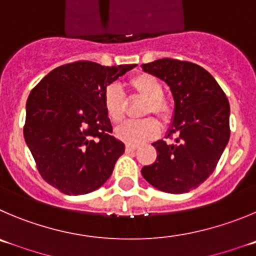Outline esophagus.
Returning <instances> with one entry per match:
<instances>
[{"mask_svg": "<svg viewBox=\"0 0 256 256\" xmlns=\"http://www.w3.org/2000/svg\"><path fill=\"white\" fill-rule=\"evenodd\" d=\"M138 149V146H135V145H126V148H125V150H126V152H135V150Z\"/></svg>", "mask_w": 256, "mask_h": 256, "instance_id": "34e87169", "label": "esophagus"}]
</instances>
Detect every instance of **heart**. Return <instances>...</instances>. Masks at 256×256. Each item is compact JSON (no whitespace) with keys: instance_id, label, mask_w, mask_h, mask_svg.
I'll return each mask as SVG.
<instances>
[{"instance_id":"heart-1","label":"heart","mask_w":256,"mask_h":256,"mask_svg":"<svg viewBox=\"0 0 256 256\" xmlns=\"http://www.w3.org/2000/svg\"><path fill=\"white\" fill-rule=\"evenodd\" d=\"M128 84L136 94L146 100L142 114H154L162 120H168L170 107L163 98L164 87L160 80L152 74L142 73L131 78ZM102 102L111 122L120 124L125 118L126 98L118 86H107L102 94ZM159 132L160 124L154 117H146L142 121H128L116 128L117 138L130 145H139L155 139Z\"/></svg>"}]
</instances>
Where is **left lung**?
I'll return each mask as SVG.
<instances>
[{"instance_id": "1", "label": "left lung", "mask_w": 256, "mask_h": 256, "mask_svg": "<svg viewBox=\"0 0 256 256\" xmlns=\"http://www.w3.org/2000/svg\"><path fill=\"white\" fill-rule=\"evenodd\" d=\"M142 70L164 80L174 98V116L166 138L154 142L156 160L142 174L156 190L187 193L216 168L230 139V104L211 74L190 62L158 59Z\"/></svg>"}]
</instances>
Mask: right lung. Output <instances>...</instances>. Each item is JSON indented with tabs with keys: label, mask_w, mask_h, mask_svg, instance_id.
Listing matches in <instances>:
<instances>
[{
	"label": "right lung",
	"mask_w": 256,
	"mask_h": 256,
	"mask_svg": "<svg viewBox=\"0 0 256 256\" xmlns=\"http://www.w3.org/2000/svg\"><path fill=\"white\" fill-rule=\"evenodd\" d=\"M134 66L88 60L64 64L28 94L24 138L40 176L64 194L98 190L125 152V144L111 135L102 94Z\"/></svg>",
	"instance_id": "obj_1"
}]
</instances>
